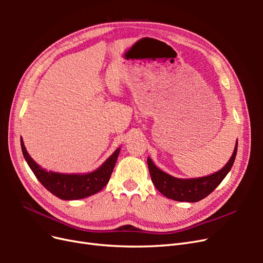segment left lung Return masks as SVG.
<instances>
[{
    "label": "left lung",
    "mask_w": 263,
    "mask_h": 263,
    "mask_svg": "<svg viewBox=\"0 0 263 263\" xmlns=\"http://www.w3.org/2000/svg\"><path fill=\"white\" fill-rule=\"evenodd\" d=\"M237 147L238 141L236 142L232 157H230L224 168H221L219 171L213 174H210V176L193 179H180L172 177L170 174L157 168L153 160L148 157L147 163L151 181H153L159 192L163 194L165 197L171 198V200L190 203L198 202L211 194L220 184V182L225 179L227 173L230 171L234 164L237 155Z\"/></svg>",
    "instance_id": "obj_1"
}]
</instances>
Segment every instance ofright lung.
Masks as SVG:
<instances>
[{
	"instance_id": "add662e5",
	"label": "right lung",
	"mask_w": 263,
	"mask_h": 263,
	"mask_svg": "<svg viewBox=\"0 0 263 263\" xmlns=\"http://www.w3.org/2000/svg\"><path fill=\"white\" fill-rule=\"evenodd\" d=\"M21 146L24 158L29 165L35 177L42 184L51 192L53 195L61 200L72 201L91 196L104 187L113 172L117 157L121 148H117L112 156H109L102 165L97 170L89 173H59L53 171H47L38 165L33 158L29 156L21 139Z\"/></svg>"
}]
</instances>
